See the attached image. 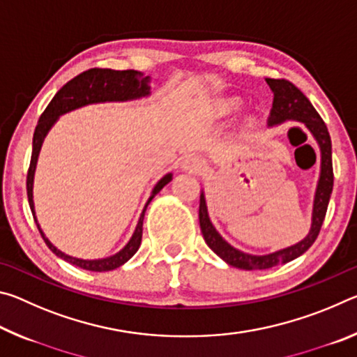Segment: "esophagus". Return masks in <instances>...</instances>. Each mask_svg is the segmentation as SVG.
I'll list each match as a JSON object with an SVG mask.
<instances>
[{
    "mask_svg": "<svg viewBox=\"0 0 357 357\" xmlns=\"http://www.w3.org/2000/svg\"><path fill=\"white\" fill-rule=\"evenodd\" d=\"M181 168H183L184 172L200 174L206 170V160L198 154H189L184 157L183 162H181Z\"/></svg>",
    "mask_w": 357,
    "mask_h": 357,
    "instance_id": "34e87169",
    "label": "esophagus"
}]
</instances>
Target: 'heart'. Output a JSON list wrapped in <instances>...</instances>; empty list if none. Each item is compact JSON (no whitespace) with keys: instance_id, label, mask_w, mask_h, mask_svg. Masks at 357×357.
<instances>
[{"instance_id":"heart-1","label":"heart","mask_w":357,"mask_h":357,"mask_svg":"<svg viewBox=\"0 0 357 357\" xmlns=\"http://www.w3.org/2000/svg\"><path fill=\"white\" fill-rule=\"evenodd\" d=\"M243 107V102L238 98H225L219 99L213 104V114L215 118H227L231 116V114L238 113Z\"/></svg>"}]
</instances>
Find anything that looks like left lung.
<instances>
[{
    "instance_id": "1",
    "label": "left lung",
    "mask_w": 357,
    "mask_h": 357,
    "mask_svg": "<svg viewBox=\"0 0 357 357\" xmlns=\"http://www.w3.org/2000/svg\"><path fill=\"white\" fill-rule=\"evenodd\" d=\"M271 91L274 93L273 108L268 118V126H279L288 121L294 123H302L309 129L310 134L315 138L319 148V178L315 190V200H313V211H312V227L307 236L299 241L298 244L289 245L287 249L277 250L268 255H252V253L241 252L234 249L231 244H228L223 239L219 231L211 223L206 198L202 192L200 195V227L203 238L215 255H219L227 264L233 268L245 269V271H257V269H269L277 264H285L291 259L301 257L302 253L307 252L315 243L318 238L319 229H321L323 220L328 211L329 198L332 193V185H334V172H332V144L328 128H326L324 121L319 116L318 112L313 108L310 100L301 93V89L294 86L291 82L283 80V78H266Z\"/></svg>"
}]
</instances>
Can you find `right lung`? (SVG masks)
<instances>
[{
  "mask_svg": "<svg viewBox=\"0 0 357 357\" xmlns=\"http://www.w3.org/2000/svg\"><path fill=\"white\" fill-rule=\"evenodd\" d=\"M151 94V86H149V77H144L143 72L138 70H113V69H89L82 72L80 75L72 78L64 86L59 89L55 94V98L52 99L50 104L47 105L44 113L40 114L38 121V126H36L34 137H33V154H31V162H29L28 174H26V192H28V202L29 208H31L33 217L36 220V225H38L40 236L44 238L45 244L48 245L56 257L63 258L64 261H68L78 268L86 269V271H94V273H104V271H113L119 268L121 264H124L128 259L135 255L138 247L142 244V234H143V219L144 213H146L148 204L151 200L159 193L164 187L170 183L173 179V174L168 173L162 178L159 183L154 185L153 192H151V197L148 198L146 204H144L143 213L138 219L137 228L134 234L128 244H126L123 249L118 253H114L112 257L100 258V259H82L75 258L70 255H66L64 252L58 250L55 245H53L50 241L45 238L44 231L40 229V225L36 219L34 213V202H33V183H34V172H36V164H38V157L40 153L42 143H44V138L47 137L48 130L53 128V124L56 123V119L64 113H69L72 110H77V108L91 105V104H102V102H128V100H135L146 98Z\"/></svg>",
  "mask_w": 357,
  "mask_h": 357,
  "instance_id": "right-lung-1",
  "label": "right lung"
}]
</instances>
